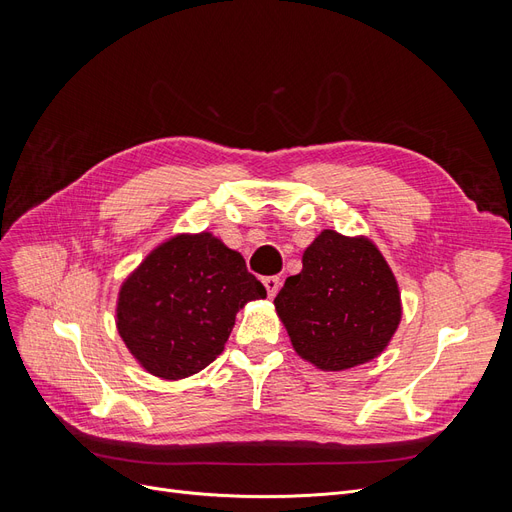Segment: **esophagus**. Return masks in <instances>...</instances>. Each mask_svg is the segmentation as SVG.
I'll list each match as a JSON object with an SVG mask.
<instances>
[{"label":"esophagus","instance_id":"34e87169","mask_svg":"<svg viewBox=\"0 0 512 512\" xmlns=\"http://www.w3.org/2000/svg\"><path fill=\"white\" fill-rule=\"evenodd\" d=\"M262 284H265L267 294L273 299L275 294H277V290H280V286H282V280L277 275H269V277H262Z\"/></svg>","mask_w":512,"mask_h":512}]
</instances>
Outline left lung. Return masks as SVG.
Returning <instances> with one entry per match:
<instances>
[{"mask_svg": "<svg viewBox=\"0 0 512 512\" xmlns=\"http://www.w3.org/2000/svg\"><path fill=\"white\" fill-rule=\"evenodd\" d=\"M301 359L322 371L363 365L389 346L401 320L397 280L367 237L322 230L303 269L275 297Z\"/></svg>", "mask_w": 512, "mask_h": 512, "instance_id": "left-lung-1", "label": "left lung"}]
</instances>
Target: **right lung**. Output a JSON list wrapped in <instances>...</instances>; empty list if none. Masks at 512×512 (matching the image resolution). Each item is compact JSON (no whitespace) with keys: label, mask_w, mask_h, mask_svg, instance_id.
Returning a JSON list of instances; mask_svg holds the SVG:
<instances>
[{"label":"right lung","mask_w":512,"mask_h":512,"mask_svg":"<svg viewBox=\"0 0 512 512\" xmlns=\"http://www.w3.org/2000/svg\"><path fill=\"white\" fill-rule=\"evenodd\" d=\"M265 297L243 256L211 232L177 235L121 284L117 331L149 374L181 380L218 359L239 309Z\"/></svg>","instance_id":"1"}]
</instances>
